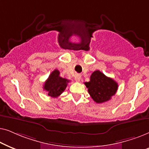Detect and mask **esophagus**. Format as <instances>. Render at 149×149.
Masks as SVG:
<instances>
[{"label": "esophagus", "mask_w": 149, "mask_h": 149, "mask_svg": "<svg viewBox=\"0 0 149 149\" xmlns=\"http://www.w3.org/2000/svg\"><path fill=\"white\" fill-rule=\"evenodd\" d=\"M81 74H76V75H75L74 79H75V81H77V82H79V81H80V80H81Z\"/></svg>", "instance_id": "obj_1"}]
</instances>
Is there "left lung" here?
<instances>
[{
  "instance_id": "1",
  "label": "left lung",
  "mask_w": 149,
  "mask_h": 149,
  "mask_svg": "<svg viewBox=\"0 0 149 149\" xmlns=\"http://www.w3.org/2000/svg\"><path fill=\"white\" fill-rule=\"evenodd\" d=\"M85 85L91 98L99 104L111 100L118 89L117 83L100 70L94 71L91 75L90 81L85 83Z\"/></svg>"
}]
</instances>
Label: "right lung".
Masks as SVG:
<instances>
[{
  "instance_id": "1",
  "label": "right lung",
  "mask_w": 149,
  "mask_h": 149,
  "mask_svg": "<svg viewBox=\"0 0 149 149\" xmlns=\"http://www.w3.org/2000/svg\"><path fill=\"white\" fill-rule=\"evenodd\" d=\"M69 81L68 79L60 77V72L56 69L51 73L47 80L45 82L43 89L47 91L49 96L57 97L66 89Z\"/></svg>"
}]
</instances>
